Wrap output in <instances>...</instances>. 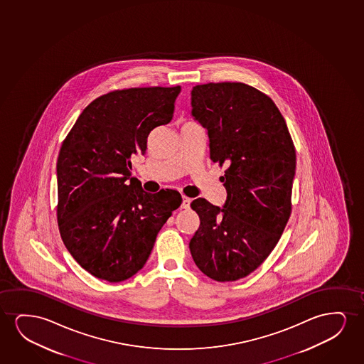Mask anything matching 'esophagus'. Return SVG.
<instances>
[{"label":"esophagus","mask_w":364,"mask_h":364,"mask_svg":"<svg viewBox=\"0 0 364 364\" xmlns=\"http://www.w3.org/2000/svg\"><path fill=\"white\" fill-rule=\"evenodd\" d=\"M190 203H191V200L189 198H186V196H183V203H181V208L183 209H189Z\"/></svg>","instance_id":"34e87169"}]
</instances>
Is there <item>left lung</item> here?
<instances>
[{"label":"left lung","mask_w":364,"mask_h":364,"mask_svg":"<svg viewBox=\"0 0 364 364\" xmlns=\"http://www.w3.org/2000/svg\"><path fill=\"white\" fill-rule=\"evenodd\" d=\"M191 115L208 130L210 159L226 165L223 208L195 199L200 226L190 252L203 274L226 282L257 269L291 215L296 150L284 117L267 95L244 83L191 90Z\"/></svg>","instance_id":"left-lung-1"}]
</instances>
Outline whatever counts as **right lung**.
<instances>
[{
    "instance_id": "add662e5",
    "label": "right lung",
    "mask_w": 364,
    "mask_h": 364,
    "mask_svg": "<svg viewBox=\"0 0 364 364\" xmlns=\"http://www.w3.org/2000/svg\"><path fill=\"white\" fill-rule=\"evenodd\" d=\"M178 87L115 90L78 117L57 160V219L65 247L97 279L120 282L143 269L181 204L176 190L150 194L130 176L151 130L169 123Z\"/></svg>"
}]
</instances>
